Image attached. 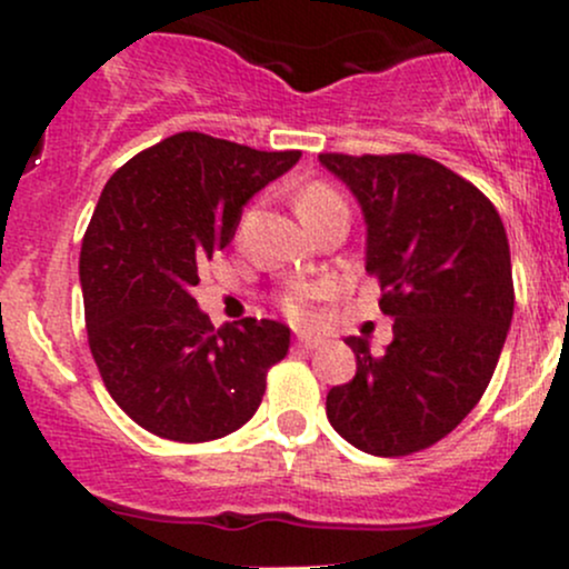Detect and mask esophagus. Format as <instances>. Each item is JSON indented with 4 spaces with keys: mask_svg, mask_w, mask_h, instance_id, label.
I'll return each mask as SVG.
<instances>
[{
    "mask_svg": "<svg viewBox=\"0 0 569 569\" xmlns=\"http://www.w3.org/2000/svg\"><path fill=\"white\" fill-rule=\"evenodd\" d=\"M319 338H311V336H297V347L300 349H317L319 347Z\"/></svg>",
    "mask_w": 569,
    "mask_h": 569,
    "instance_id": "1",
    "label": "esophagus"
}]
</instances>
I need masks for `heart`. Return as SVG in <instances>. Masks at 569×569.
<instances>
[{
    "label": "heart",
    "instance_id": "heart-1",
    "mask_svg": "<svg viewBox=\"0 0 569 569\" xmlns=\"http://www.w3.org/2000/svg\"><path fill=\"white\" fill-rule=\"evenodd\" d=\"M327 200H338V198L330 192V189L321 187V183H311V187L302 189L300 198H297V209L306 211V209H311V206L327 203ZM319 295H321V286H300V289L289 291V295L283 297L286 313L295 319H308L311 317L313 302H317Z\"/></svg>",
    "mask_w": 569,
    "mask_h": 569
}]
</instances>
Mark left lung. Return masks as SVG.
<instances>
[{"instance_id":"1","label":"left lung","mask_w":569,"mask_h":569,"mask_svg":"<svg viewBox=\"0 0 569 569\" xmlns=\"http://www.w3.org/2000/svg\"><path fill=\"white\" fill-rule=\"evenodd\" d=\"M366 222V272L382 286L393 341L327 393L332 429L355 449L401 457L438 443L485 393L515 311L512 261L496 206L455 170L416 153H319Z\"/></svg>"}]
</instances>
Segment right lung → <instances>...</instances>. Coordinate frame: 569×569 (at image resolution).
I'll use <instances>...</instances> for the list:
<instances>
[{"instance_id":"add662e5","label":"right lung","mask_w":569,"mask_h":569,"mask_svg":"<svg viewBox=\"0 0 569 569\" xmlns=\"http://www.w3.org/2000/svg\"><path fill=\"white\" fill-rule=\"evenodd\" d=\"M300 157L181 131L107 181L79 256L88 341L109 396L148 432L206 443L261 405L291 330L274 319L214 330L192 286L252 194Z\"/></svg>"}]
</instances>
